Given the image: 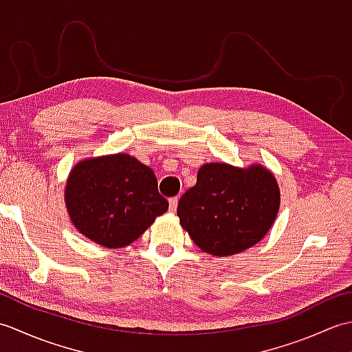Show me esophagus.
Here are the masks:
<instances>
[{
  "instance_id": "obj_1",
  "label": "esophagus",
  "mask_w": 352,
  "mask_h": 352,
  "mask_svg": "<svg viewBox=\"0 0 352 352\" xmlns=\"http://www.w3.org/2000/svg\"><path fill=\"white\" fill-rule=\"evenodd\" d=\"M178 197H174V198H169V210L170 212H175L177 210V206H178Z\"/></svg>"
}]
</instances>
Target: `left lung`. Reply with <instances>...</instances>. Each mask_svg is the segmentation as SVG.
Segmentation results:
<instances>
[{
	"label": "left lung",
	"mask_w": 352,
	"mask_h": 352,
	"mask_svg": "<svg viewBox=\"0 0 352 352\" xmlns=\"http://www.w3.org/2000/svg\"><path fill=\"white\" fill-rule=\"evenodd\" d=\"M278 207V186L267 169L207 163L198 170L197 184L178 201L177 214L201 250L226 257L260 242Z\"/></svg>",
	"instance_id": "obj_1"
}]
</instances>
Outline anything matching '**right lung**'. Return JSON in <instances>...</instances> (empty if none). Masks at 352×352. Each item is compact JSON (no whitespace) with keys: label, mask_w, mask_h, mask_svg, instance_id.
I'll list each match as a JSON object with an SVG mask.
<instances>
[{"label":"right lung","mask_w":352,"mask_h":352,"mask_svg":"<svg viewBox=\"0 0 352 352\" xmlns=\"http://www.w3.org/2000/svg\"><path fill=\"white\" fill-rule=\"evenodd\" d=\"M65 201L80 233L106 248L130 245L169 207L154 172L129 154L78 163L66 183Z\"/></svg>","instance_id":"obj_1"}]
</instances>
